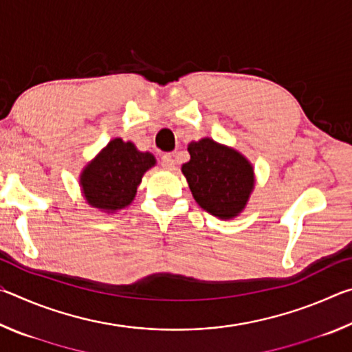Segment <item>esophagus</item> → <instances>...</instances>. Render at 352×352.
<instances>
[{
    "label": "esophagus",
    "mask_w": 352,
    "mask_h": 352,
    "mask_svg": "<svg viewBox=\"0 0 352 352\" xmlns=\"http://www.w3.org/2000/svg\"><path fill=\"white\" fill-rule=\"evenodd\" d=\"M162 166L164 169H168V170H172L175 168V158H174V155L172 153H164L163 157H162Z\"/></svg>",
    "instance_id": "obj_1"
}]
</instances>
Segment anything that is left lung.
Masks as SVG:
<instances>
[{
  "label": "left lung",
  "mask_w": 352,
  "mask_h": 352,
  "mask_svg": "<svg viewBox=\"0 0 352 352\" xmlns=\"http://www.w3.org/2000/svg\"><path fill=\"white\" fill-rule=\"evenodd\" d=\"M188 152L190 160L182 166V172L195 201L219 219L239 216L254 188L248 160L211 138L189 142Z\"/></svg>",
  "instance_id": "8db88e82"
}]
</instances>
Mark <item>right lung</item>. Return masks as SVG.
I'll list each match as a JSON object with an SVG mask.
<instances>
[{"mask_svg": "<svg viewBox=\"0 0 352 352\" xmlns=\"http://www.w3.org/2000/svg\"><path fill=\"white\" fill-rule=\"evenodd\" d=\"M155 163L152 153L140 152L133 142L111 140L80 174L82 192L88 205L105 212L129 206L144 172Z\"/></svg>", "mask_w": 352, "mask_h": 352, "instance_id": "1", "label": "right lung"}]
</instances>
